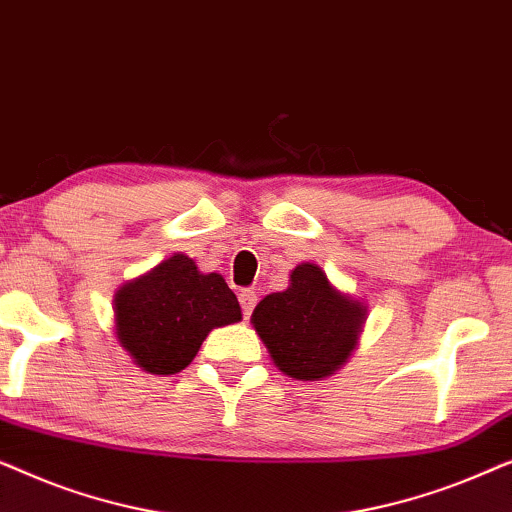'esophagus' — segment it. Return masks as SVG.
Instances as JSON below:
<instances>
[{
  "label": "esophagus",
  "mask_w": 512,
  "mask_h": 512,
  "mask_svg": "<svg viewBox=\"0 0 512 512\" xmlns=\"http://www.w3.org/2000/svg\"><path fill=\"white\" fill-rule=\"evenodd\" d=\"M256 291H251V289H242L240 291V305H242V314L244 317H251V312H254V307H256Z\"/></svg>",
  "instance_id": "34e87169"
}]
</instances>
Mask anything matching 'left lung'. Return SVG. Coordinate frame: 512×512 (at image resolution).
<instances>
[{"label":"left lung","mask_w":512,"mask_h":512,"mask_svg":"<svg viewBox=\"0 0 512 512\" xmlns=\"http://www.w3.org/2000/svg\"><path fill=\"white\" fill-rule=\"evenodd\" d=\"M251 324L284 375L319 380L347 361L363 305L335 291L319 265L303 263L291 272L289 289L256 305Z\"/></svg>","instance_id":"left-lung-1"}]
</instances>
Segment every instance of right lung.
Instances as JSON below:
<instances>
[{"instance_id":"right-lung-1","label":"right lung","mask_w":512,"mask_h":512,"mask_svg":"<svg viewBox=\"0 0 512 512\" xmlns=\"http://www.w3.org/2000/svg\"><path fill=\"white\" fill-rule=\"evenodd\" d=\"M240 319V303L226 279L216 272L202 275L184 254L116 293L118 340L151 375L184 370L212 328Z\"/></svg>"}]
</instances>
